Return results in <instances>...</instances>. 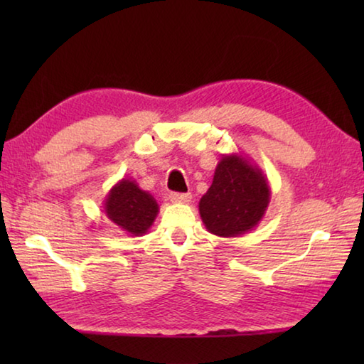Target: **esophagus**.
Returning <instances> with one entry per match:
<instances>
[{
  "instance_id": "obj_1",
  "label": "esophagus",
  "mask_w": 364,
  "mask_h": 364,
  "mask_svg": "<svg viewBox=\"0 0 364 364\" xmlns=\"http://www.w3.org/2000/svg\"><path fill=\"white\" fill-rule=\"evenodd\" d=\"M191 199H193V196H191V193H171L170 194V200L171 202H176V204H188V202H191Z\"/></svg>"
}]
</instances>
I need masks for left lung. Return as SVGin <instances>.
Returning <instances> with one entry per match:
<instances>
[{
	"mask_svg": "<svg viewBox=\"0 0 364 364\" xmlns=\"http://www.w3.org/2000/svg\"><path fill=\"white\" fill-rule=\"evenodd\" d=\"M269 199L268 178L258 165L242 154H223L212 186L199 202V213L208 232L237 237L260 223Z\"/></svg>",
	"mask_w": 364,
	"mask_h": 364,
	"instance_id": "1",
	"label": "left lung"
}]
</instances>
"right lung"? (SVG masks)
Masks as SVG:
<instances>
[{"mask_svg": "<svg viewBox=\"0 0 364 364\" xmlns=\"http://www.w3.org/2000/svg\"><path fill=\"white\" fill-rule=\"evenodd\" d=\"M107 218L130 236H143L159 213V204L132 178L115 183L102 202Z\"/></svg>", "mask_w": 364, "mask_h": 364, "instance_id": "add662e5", "label": "right lung"}]
</instances>
